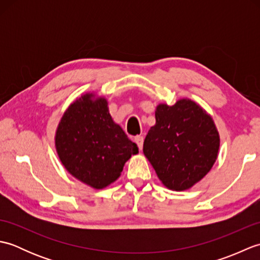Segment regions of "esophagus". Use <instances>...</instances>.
I'll return each instance as SVG.
<instances>
[{
  "label": "esophagus",
  "instance_id": "1",
  "mask_svg": "<svg viewBox=\"0 0 260 260\" xmlns=\"http://www.w3.org/2000/svg\"><path fill=\"white\" fill-rule=\"evenodd\" d=\"M134 142L136 143V145L139 146V150L141 151L143 148V142H144V139H143V136H136L134 139Z\"/></svg>",
  "mask_w": 260,
  "mask_h": 260
}]
</instances>
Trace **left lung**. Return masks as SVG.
<instances>
[{
  "instance_id": "left-lung-1",
  "label": "left lung",
  "mask_w": 260,
  "mask_h": 260,
  "mask_svg": "<svg viewBox=\"0 0 260 260\" xmlns=\"http://www.w3.org/2000/svg\"><path fill=\"white\" fill-rule=\"evenodd\" d=\"M155 119L143 145L144 155L168 189H190L207 175L217 159L220 137L213 119L186 98L173 106L159 104Z\"/></svg>"
}]
</instances>
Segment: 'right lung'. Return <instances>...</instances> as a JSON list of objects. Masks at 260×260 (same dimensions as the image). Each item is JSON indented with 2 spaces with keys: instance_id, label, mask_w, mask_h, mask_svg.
Returning <instances> with one entry per match:
<instances>
[{
  "instance_id": "add662e5",
  "label": "right lung",
  "mask_w": 260,
  "mask_h": 260,
  "mask_svg": "<svg viewBox=\"0 0 260 260\" xmlns=\"http://www.w3.org/2000/svg\"><path fill=\"white\" fill-rule=\"evenodd\" d=\"M107 101L85 93L66 110L54 137L56 150L68 172L93 189L119 178L125 163L139 153L109 114Z\"/></svg>"
}]
</instances>
